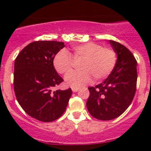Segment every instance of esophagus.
Here are the masks:
<instances>
[{
	"mask_svg": "<svg viewBox=\"0 0 151 151\" xmlns=\"http://www.w3.org/2000/svg\"><path fill=\"white\" fill-rule=\"evenodd\" d=\"M71 90H72V91L73 92H77V91H78V90H79V88H71Z\"/></svg>",
	"mask_w": 151,
	"mask_h": 151,
	"instance_id": "esophagus-1",
	"label": "esophagus"
}]
</instances>
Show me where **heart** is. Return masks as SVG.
Masks as SVG:
<instances>
[{
    "label": "heart",
    "instance_id": "obj_1",
    "mask_svg": "<svg viewBox=\"0 0 151 151\" xmlns=\"http://www.w3.org/2000/svg\"><path fill=\"white\" fill-rule=\"evenodd\" d=\"M72 56L63 50L55 55L53 60L55 68L59 74H66L73 69L74 60H83L81 68L83 71H74L65 77L66 84L72 88H80L89 84L93 80H104L115 68L117 61L115 52L111 48L101 45L88 42L73 48Z\"/></svg>",
    "mask_w": 151,
    "mask_h": 151
}]
</instances>
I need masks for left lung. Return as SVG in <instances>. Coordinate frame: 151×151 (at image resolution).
Returning a JSON list of instances; mask_svg holds the SVG:
<instances>
[{
  "label": "left lung",
  "instance_id": "1",
  "mask_svg": "<svg viewBox=\"0 0 151 151\" xmlns=\"http://www.w3.org/2000/svg\"><path fill=\"white\" fill-rule=\"evenodd\" d=\"M117 55L115 68L103 83L88 88L86 106L93 117L110 121L122 115L132 103L136 92L137 63L132 53L121 44L109 40Z\"/></svg>",
  "mask_w": 151,
  "mask_h": 151
}]
</instances>
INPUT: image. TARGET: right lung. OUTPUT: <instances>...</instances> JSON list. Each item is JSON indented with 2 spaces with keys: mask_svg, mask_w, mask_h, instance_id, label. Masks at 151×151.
Here are the masks:
<instances>
[{
  "mask_svg": "<svg viewBox=\"0 0 151 151\" xmlns=\"http://www.w3.org/2000/svg\"><path fill=\"white\" fill-rule=\"evenodd\" d=\"M64 42L38 41L27 45L14 61V88L18 102L32 118L51 122L60 118L72 94L71 88L52 91L63 81L53 65Z\"/></svg>",
  "mask_w": 151,
  "mask_h": 151,
  "instance_id": "right-lung-1",
  "label": "right lung"
}]
</instances>
